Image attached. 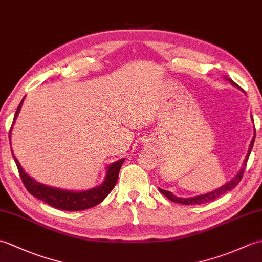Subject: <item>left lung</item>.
Listing matches in <instances>:
<instances>
[{"mask_svg": "<svg viewBox=\"0 0 262 262\" xmlns=\"http://www.w3.org/2000/svg\"><path fill=\"white\" fill-rule=\"evenodd\" d=\"M230 82L232 83L233 85L237 86V84H235V82H233L232 80H230ZM254 138H255V134L252 138L251 141V144H250V147H249V151H248V154L246 157V160H244L243 162V165L241 170L237 172V174L233 178V179L227 182L226 185H224L223 187H221L219 189H216V190L211 191V192H208V193H205V194H200V196H196V197H190V198H179L174 196V194H172L170 191H166V190H163V189H159V190L162 192L164 196L166 198H169L171 202L173 203H178V204H183V205H200V204H205V203H208V202H211V200H215L216 198H219L221 196H223L224 193L229 192L230 190H232V189H234L237 185L238 182L241 181L242 177H243V173H244V170H246V166H247V163H248V159L250 157V153H251V149L253 147V143H254Z\"/></svg>", "mask_w": 262, "mask_h": 262, "instance_id": "obj_1", "label": "left lung"}]
</instances>
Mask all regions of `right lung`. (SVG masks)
Wrapping results in <instances>:
<instances>
[{
    "label": "right lung",
    "mask_w": 262,
    "mask_h": 262,
    "mask_svg": "<svg viewBox=\"0 0 262 262\" xmlns=\"http://www.w3.org/2000/svg\"><path fill=\"white\" fill-rule=\"evenodd\" d=\"M22 101H24V100H22ZM22 101L20 102L18 109L15 111L13 121L15 120V117L19 114ZM9 138H10V135H9ZM11 151H12V149H11ZM12 155H13L14 162L16 166H18V171H19L21 180L24 182L27 190L30 192V194H32V196H35L38 199L42 200L43 203L53 206L55 208L68 210V211L88 209V208L94 207V206H97L98 204L101 203L116 186L117 180H118L119 170L125 161V159H121L109 166L107 170V176H105V179L101 186L90 189V190H86V191L74 192V191H68V190H60V189L48 187L35 181L31 177L28 176L26 172L22 170L18 159L14 157L13 153Z\"/></svg>",
    "instance_id": "obj_1"
}]
</instances>
